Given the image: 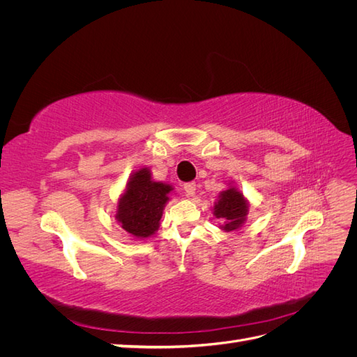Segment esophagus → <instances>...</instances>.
Wrapping results in <instances>:
<instances>
[{"instance_id":"34e87169","label":"esophagus","mask_w":357,"mask_h":357,"mask_svg":"<svg viewBox=\"0 0 357 357\" xmlns=\"http://www.w3.org/2000/svg\"><path fill=\"white\" fill-rule=\"evenodd\" d=\"M185 190H186V195H189V197H192L193 193H195V190H197V185L193 181H189V183H185Z\"/></svg>"}]
</instances>
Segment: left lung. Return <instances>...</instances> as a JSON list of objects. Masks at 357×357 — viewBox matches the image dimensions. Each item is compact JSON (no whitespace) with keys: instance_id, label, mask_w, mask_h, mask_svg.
Instances as JSON below:
<instances>
[{"instance_id":"1","label":"left lung","mask_w":357,"mask_h":357,"mask_svg":"<svg viewBox=\"0 0 357 357\" xmlns=\"http://www.w3.org/2000/svg\"><path fill=\"white\" fill-rule=\"evenodd\" d=\"M247 204L240 192L234 188L225 190L219 202L214 205V214L218 219L223 220L222 228L225 231L238 229L244 223L247 215Z\"/></svg>"}]
</instances>
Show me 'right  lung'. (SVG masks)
<instances>
[{"label":"right lung","mask_w":357,"mask_h":357,"mask_svg":"<svg viewBox=\"0 0 357 357\" xmlns=\"http://www.w3.org/2000/svg\"><path fill=\"white\" fill-rule=\"evenodd\" d=\"M172 188L164 183L150 180V171H137L128 183L125 195L119 202L116 219L122 228L134 236L152 235L159 228L162 210L168 201Z\"/></svg>","instance_id":"obj_1"}]
</instances>
